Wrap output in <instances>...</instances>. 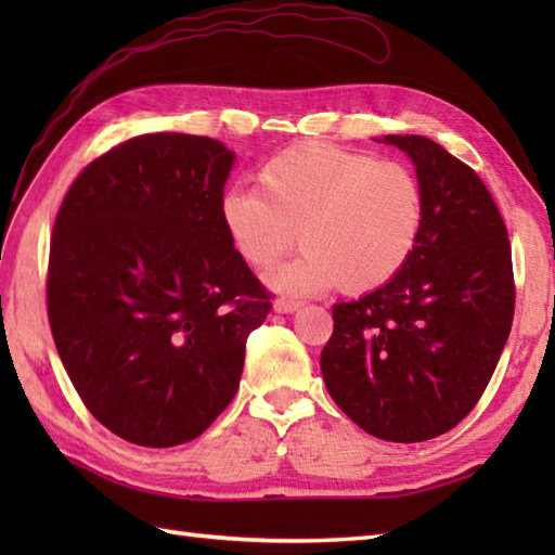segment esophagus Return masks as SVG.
I'll return each mask as SVG.
<instances>
[{"mask_svg":"<svg viewBox=\"0 0 555 555\" xmlns=\"http://www.w3.org/2000/svg\"><path fill=\"white\" fill-rule=\"evenodd\" d=\"M302 308L300 300H291V298H276L274 302V310L281 314H288V312H296Z\"/></svg>","mask_w":555,"mask_h":555,"instance_id":"obj_1","label":"esophagus"}]
</instances>
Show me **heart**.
Wrapping results in <instances>:
<instances>
[{"mask_svg": "<svg viewBox=\"0 0 555 555\" xmlns=\"http://www.w3.org/2000/svg\"><path fill=\"white\" fill-rule=\"evenodd\" d=\"M257 181L262 193H221V227L235 255L257 271L276 267L298 241L302 257L274 274L291 293L384 288L403 274L427 227L420 176L370 152L308 140L269 157Z\"/></svg>", "mask_w": 555, "mask_h": 555, "instance_id": "obj_1", "label": "heart"}]
</instances>
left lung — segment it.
Returning <instances> with one entry per match:
<instances>
[{"label":"left lung","mask_w":555,"mask_h":555,"mask_svg":"<svg viewBox=\"0 0 555 555\" xmlns=\"http://www.w3.org/2000/svg\"><path fill=\"white\" fill-rule=\"evenodd\" d=\"M415 162L427 227L391 284L334 305L324 384L360 429L415 443L469 415L515 312L508 231L473 167L424 135H386Z\"/></svg>","instance_id":"8db88e82"}]
</instances>
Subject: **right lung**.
I'll list each match as a JSON object with an SVG mask.
<instances>
[{"mask_svg": "<svg viewBox=\"0 0 555 555\" xmlns=\"http://www.w3.org/2000/svg\"><path fill=\"white\" fill-rule=\"evenodd\" d=\"M233 152L145 133L92 159L56 211L47 317L90 415L121 439H197L243 374L271 293L219 219Z\"/></svg>", "mask_w": 555, "mask_h": 555, "instance_id": "1", "label": "right lung"}]
</instances>
